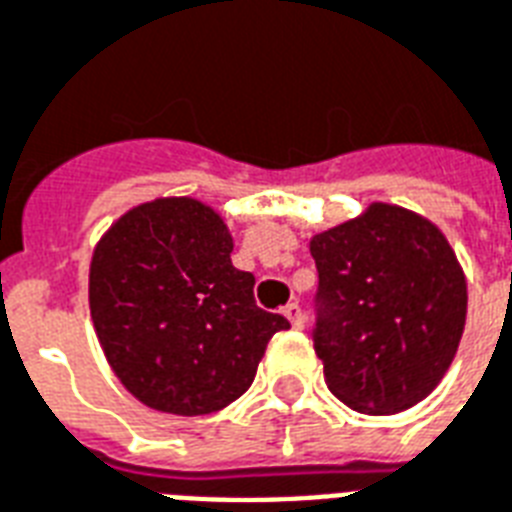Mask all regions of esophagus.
<instances>
[{
  "label": "esophagus",
  "instance_id": "obj_1",
  "mask_svg": "<svg viewBox=\"0 0 512 512\" xmlns=\"http://www.w3.org/2000/svg\"><path fill=\"white\" fill-rule=\"evenodd\" d=\"M283 315H285V318H288V323H291L293 328H304V323H307V318H304V312H301V307H299V304H296V301H291V304H285Z\"/></svg>",
  "mask_w": 512,
  "mask_h": 512
}]
</instances>
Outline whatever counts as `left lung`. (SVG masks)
<instances>
[{"instance_id": "8db88e82", "label": "left lung", "mask_w": 512, "mask_h": 512, "mask_svg": "<svg viewBox=\"0 0 512 512\" xmlns=\"http://www.w3.org/2000/svg\"><path fill=\"white\" fill-rule=\"evenodd\" d=\"M323 315L315 352L344 406L387 417L441 384L467 318V280L433 221L371 202L355 219L312 235Z\"/></svg>"}]
</instances>
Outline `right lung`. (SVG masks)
I'll return each instance as SVG.
<instances>
[{
    "label": "right lung",
    "mask_w": 512,
    "mask_h": 512,
    "mask_svg": "<svg viewBox=\"0 0 512 512\" xmlns=\"http://www.w3.org/2000/svg\"><path fill=\"white\" fill-rule=\"evenodd\" d=\"M232 232L213 205L154 197L95 243L90 318L106 363L144 406L202 417L251 387L283 315L256 307V277L232 264Z\"/></svg>",
    "instance_id": "obj_1"
}]
</instances>
